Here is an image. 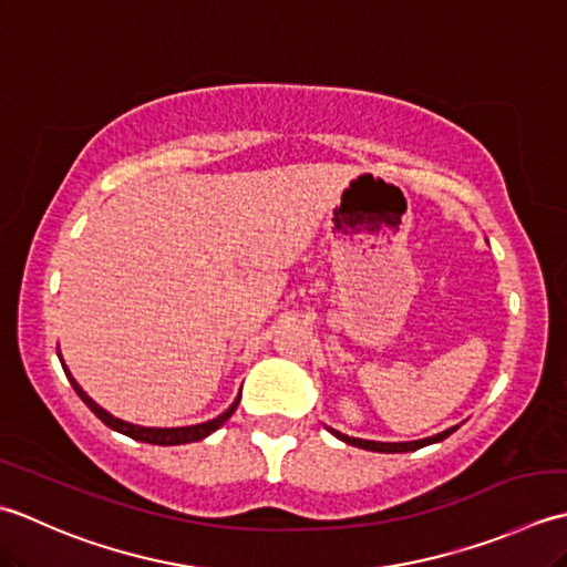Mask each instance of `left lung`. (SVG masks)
<instances>
[{
    "label": "left lung",
    "instance_id": "8db88e82",
    "mask_svg": "<svg viewBox=\"0 0 567 567\" xmlns=\"http://www.w3.org/2000/svg\"><path fill=\"white\" fill-rule=\"evenodd\" d=\"M453 431H455V429L443 431V433H437V435H433V437H423V441H413V443H377V441H362V437H350V435H344V433H338V431L330 429V433L338 435L340 441L350 443V445H354V447H362V450H374V453H411V450H419V447H423V445L445 441V437H447L450 433H453Z\"/></svg>",
    "mask_w": 567,
    "mask_h": 567
}]
</instances>
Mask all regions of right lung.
Returning <instances> with one entry per match:
<instances>
[{
	"instance_id": "right-lung-1",
	"label": "right lung",
	"mask_w": 567,
	"mask_h": 567,
	"mask_svg": "<svg viewBox=\"0 0 567 567\" xmlns=\"http://www.w3.org/2000/svg\"><path fill=\"white\" fill-rule=\"evenodd\" d=\"M61 357V354H58ZM65 369V367H63ZM65 374H68V379H71V384H73V389L78 391V396L85 401V406L97 415V419L105 423V425H110L112 431H117V433H124V435H130V437H134V441H142V443H152V445H183V443H195V441H203V437H207L210 433H215L219 425H223L229 415L235 413V409H237V403H239V399L233 403V406H229L223 415H217V419H213V421H207V423H198V425H186V429H144V425H132V423H124V421H120V419H114V415H110L107 411H102L95 401H92L83 389H80L78 384H75V379L71 377V372H68L65 369Z\"/></svg>"
}]
</instances>
